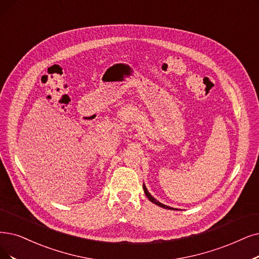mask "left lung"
I'll return each instance as SVG.
<instances>
[{"label":"left lung","instance_id":"obj_1","mask_svg":"<svg viewBox=\"0 0 259 259\" xmlns=\"http://www.w3.org/2000/svg\"><path fill=\"white\" fill-rule=\"evenodd\" d=\"M143 190H144V193H146V195L148 196V199L152 202V203H154V204H156V205H158V206H160V207H162V208H165V209H174V208H172V207H170V206H167V205H164V204H162V203H160V202H158L156 199H154L153 196L151 195V193L148 191V189H147V187H146V185L143 184Z\"/></svg>","mask_w":259,"mask_h":259}]
</instances>
